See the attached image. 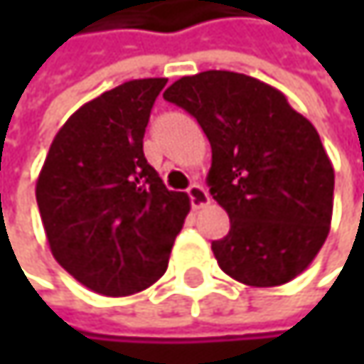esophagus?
Segmentation results:
<instances>
[{
  "instance_id": "1",
  "label": "esophagus",
  "mask_w": 364,
  "mask_h": 364,
  "mask_svg": "<svg viewBox=\"0 0 364 364\" xmlns=\"http://www.w3.org/2000/svg\"><path fill=\"white\" fill-rule=\"evenodd\" d=\"M187 196H189V200H191V206L193 208H202V206H206L208 202H210V196H208V191L200 185V183H193V185H189V189H187Z\"/></svg>"
}]
</instances>
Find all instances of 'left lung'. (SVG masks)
Returning a JSON list of instances; mask_svg holds the SVG:
<instances>
[{
    "instance_id": "left-lung-1",
    "label": "left lung",
    "mask_w": 364,
    "mask_h": 364,
    "mask_svg": "<svg viewBox=\"0 0 364 364\" xmlns=\"http://www.w3.org/2000/svg\"><path fill=\"white\" fill-rule=\"evenodd\" d=\"M164 99L202 126L213 162L206 183L230 215L213 242L219 267L249 287H280L323 249L335 173L312 122L274 86L234 71L177 80Z\"/></svg>"
}]
</instances>
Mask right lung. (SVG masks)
Masks as SVG:
<instances>
[{
  "instance_id": "1",
  "label": "right lung",
  "mask_w": 364,
  "mask_h": 364,
  "mask_svg": "<svg viewBox=\"0 0 364 364\" xmlns=\"http://www.w3.org/2000/svg\"><path fill=\"white\" fill-rule=\"evenodd\" d=\"M166 77L130 80L75 111L56 132L36 198L54 259L95 293L122 297L168 267L189 198L168 191L143 154Z\"/></svg>"
}]
</instances>
